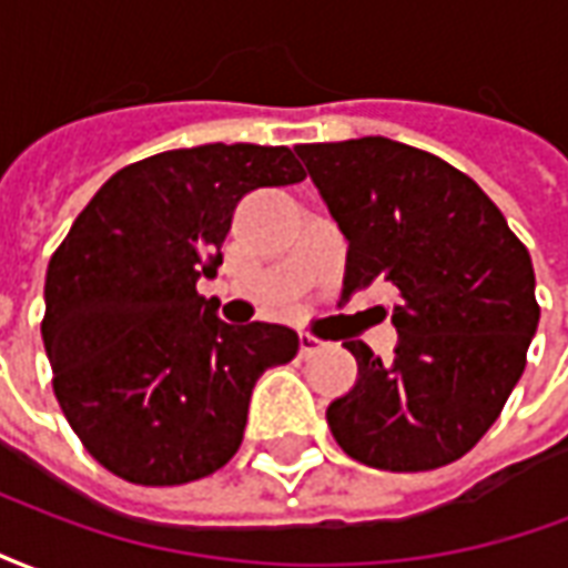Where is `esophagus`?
Listing matches in <instances>:
<instances>
[{
    "label": "esophagus",
    "instance_id": "34e87169",
    "mask_svg": "<svg viewBox=\"0 0 568 568\" xmlns=\"http://www.w3.org/2000/svg\"><path fill=\"white\" fill-rule=\"evenodd\" d=\"M325 349V344H322L320 337H313V334H301V356L310 358L316 356V353H322Z\"/></svg>",
    "mask_w": 568,
    "mask_h": 568
}]
</instances>
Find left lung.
Here are the masks:
<instances>
[{
    "instance_id": "obj_1",
    "label": "left lung",
    "mask_w": 568,
    "mask_h": 568,
    "mask_svg": "<svg viewBox=\"0 0 568 568\" xmlns=\"http://www.w3.org/2000/svg\"><path fill=\"white\" fill-rule=\"evenodd\" d=\"M346 243L344 292L398 288L393 362L346 341L356 386L328 405L334 440L383 471L456 463L487 435L538 328L526 246L475 179L386 136L297 145Z\"/></svg>"
}]
</instances>
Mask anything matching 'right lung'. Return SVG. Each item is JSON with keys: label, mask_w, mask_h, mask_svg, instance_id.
Returning <instances> with one entry per match:
<instances>
[{"label": "right lung", "mask_w": 568, "mask_h": 568, "mask_svg": "<svg viewBox=\"0 0 568 568\" xmlns=\"http://www.w3.org/2000/svg\"><path fill=\"white\" fill-rule=\"evenodd\" d=\"M285 145L212 142L118 170L44 276L54 395L97 463L142 487L219 471L240 450L255 381L297 356L285 325H227L197 292L240 200L295 185Z\"/></svg>", "instance_id": "add662e5"}]
</instances>
